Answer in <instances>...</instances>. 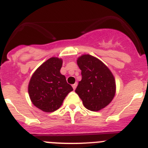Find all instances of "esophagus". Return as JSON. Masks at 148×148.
I'll list each match as a JSON object with an SVG mask.
<instances>
[{"label":"esophagus","mask_w":148,"mask_h":148,"mask_svg":"<svg viewBox=\"0 0 148 148\" xmlns=\"http://www.w3.org/2000/svg\"><path fill=\"white\" fill-rule=\"evenodd\" d=\"M77 87V83H75L74 84H73V90H75V88H76Z\"/></svg>","instance_id":"34e87169"}]
</instances>
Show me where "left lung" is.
<instances>
[{
    "instance_id": "left-lung-1",
    "label": "left lung",
    "mask_w": 148,
    "mask_h": 148,
    "mask_svg": "<svg viewBox=\"0 0 148 148\" xmlns=\"http://www.w3.org/2000/svg\"><path fill=\"white\" fill-rule=\"evenodd\" d=\"M77 64L82 70V77L75 92L87 110L99 111L103 109L115 96L114 76L102 61L90 55L79 57Z\"/></svg>"
}]
</instances>
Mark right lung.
Listing matches in <instances>:
<instances>
[{
	"mask_svg": "<svg viewBox=\"0 0 148 148\" xmlns=\"http://www.w3.org/2000/svg\"><path fill=\"white\" fill-rule=\"evenodd\" d=\"M62 59L53 57L43 63L31 77L28 92L32 104L44 112H53L73 91L66 77L60 73Z\"/></svg>",
	"mask_w": 148,
	"mask_h": 148,
	"instance_id": "right-lung-1",
	"label": "right lung"
}]
</instances>
